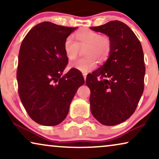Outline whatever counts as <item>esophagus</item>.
Here are the masks:
<instances>
[{
  "instance_id": "1",
  "label": "esophagus",
  "mask_w": 159,
  "mask_h": 159,
  "mask_svg": "<svg viewBox=\"0 0 159 159\" xmlns=\"http://www.w3.org/2000/svg\"><path fill=\"white\" fill-rule=\"evenodd\" d=\"M82 75H83L84 79V80H86V77H87V73H82Z\"/></svg>"
}]
</instances>
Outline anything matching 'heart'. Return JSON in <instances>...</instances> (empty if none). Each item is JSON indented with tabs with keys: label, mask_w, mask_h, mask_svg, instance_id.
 Instances as JSON below:
<instances>
[{
	"label": "heart",
	"mask_w": 159,
	"mask_h": 159,
	"mask_svg": "<svg viewBox=\"0 0 159 159\" xmlns=\"http://www.w3.org/2000/svg\"><path fill=\"white\" fill-rule=\"evenodd\" d=\"M74 40L67 38L64 43V51L69 60L77 57L80 48L84 49V58L70 64V68L77 69L83 73L92 71L97 61L101 64L107 59L111 50L109 37L101 35L98 32L89 29H81L76 32Z\"/></svg>",
	"instance_id": "1"
}]
</instances>
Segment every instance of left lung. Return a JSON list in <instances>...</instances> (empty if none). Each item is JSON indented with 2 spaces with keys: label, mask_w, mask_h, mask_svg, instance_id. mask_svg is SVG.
Returning a JSON list of instances; mask_svg holds the SVG:
<instances>
[{
  "label": "left lung",
  "mask_w": 159,
  "mask_h": 159,
  "mask_svg": "<svg viewBox=\"0 0 159 159\" xmlns=\"http://www.w3.org/2000/svg\"><path fill=\"white\" fill-rule=\"evenodd\" d=\"M90 29L106 34L111 42L107 61L87 76L90 111L102 125H116L133 114L144 90L142 45L133 31L121 21H111Z\"/></svg>",
  "instance_id": "left-lung-1"
}]
</instances>
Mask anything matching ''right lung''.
Wrapping results in <instances>:
<instances>
[{"label":"right lung","mask_w":159,"mask_h":159,"mask_svg":"<svg viewBox=\"0 0 159 159\" xmlns=\"http://www.w3.org/2000/svg\"><path fill=\"white\" fill-rule=\"evenodd\" d=\"M77 28L44 21L32 28L21 43L16 72L19 95L30 118L39 125L62 122L84 83L76 69L63 76L68 64L64 43Z\"/></svg>","instance_id":"obj_1"}]
</instances>
